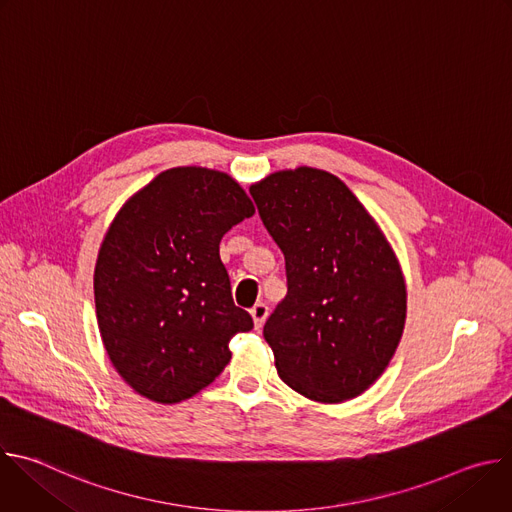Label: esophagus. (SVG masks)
<instances>
[{
	"label": "esophagus",
	"mask_w": 512,
	"mask_h": 512,
	"mask_svg": "<svg viewBox=\"0 0 512 512\" xmlns=\"http://www.w3.org/2000/svg\"><path fill=\"white\" fill-rule=\"evenodd\" d=\"M267 314H269V308H267L265 302H257V304L251 308V316H253V322H255V328H257V330L263 326Z\"/></svg>",
	"instance_id": "obj_1"
}]
</instances>
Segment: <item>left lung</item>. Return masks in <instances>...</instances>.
<instances>
[{"label": "left lung", "mask_w": 512, "mask_h": 512, "mask_svg": "<svg viewBox=\"0 0 512 512\" xmlns=\"http://www.w3.org/2000/svg\"><path fill=\"white\" fill-rule=\"evenodd\" d=\"M249 192L285 257L287 296L263 328L281 381L318 403L358 397L387 369L405 326L391 245L330 172L283 170Z\"/></svg>", "instance_id": "8db88e82"}]
</instances>
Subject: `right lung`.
<instances>
[{
	"label": "right lung",
	"mask_w": 512,
	"mask_h": 512,
	"mask_svg": "<svg viewBox=\"0 0 512 512\" xmlns=\"http://www.w3.org/2000/svg\"><path fill=\"white\" fill-rule=\"evenodd\" d=\"M253 214L229 174L186 166L158 174L113 218L95 265L97 322L139 395L190 399L223 373L231 338L253 328L218 255L223 235Z\"/></svg>",
	"instance_id": "1"
}]
</instances>
